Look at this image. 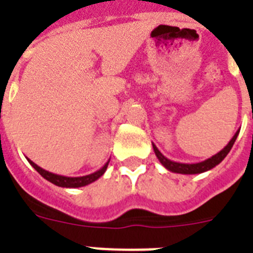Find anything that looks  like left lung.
Instances as JSON below:
<instances>
[{"label":"left lung","instance_id":"1","mask_svg":"<svg viewBox=\"0 0 253 253\" xmlns=\"http://www.w3.org/2000/svg\"><path fill=\"white\" fill-rule=\"evenodd\" d=\"M238 135H239V130L236 131L235 135L232 136V139L228 142V144L224 147L223 150L219 151L218 154H215L211 158L206 159L204 162L201 163H194V164H185V163H177V162H172V160H169L167 159L164 155L158 150V147L155 146L154 143H152V147H154L155 155H156V158L159 159V162L162 163L163 166L166 167L168 170L173 173H181V174H198V173H204L206 170H210L214 167H216L219 164L222 160H223L227 154L231 151L232 146H234V143H235L236 138H238Z\"/></svg>","mask_w":253,"mask_h":253}]
</instances>
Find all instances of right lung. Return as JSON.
Listing matches in <instances>:
<instances>
[{"label": "right lung", "mask_w": 253, "mask_h": 253, "mask_svg": "<svg viewBox=\"0 0 253 253\" xmlns=\"http://www.w3.org/2000/svg\"><path fill=\"white\" fill-rule=\"evenodd\" d=\"M27 160H29V163L34 167V169H35L37 172L41 173L42 177H44L47 181L52 182V184H55L56 186H61V188H81V186H85V185H89L91 184V182H94L95 180H98L99 177L102 176L103 173H105L107 166H109V162H110V160H107L106 164H105L102 168L98 169L97 172L86 174V176L67 177V176H60V174H55V173L52 172H48V170H45V169L37 166V164H35L34 162H31L30 159H27Z\"/></svg>", "instance_id": "right-lung-1"}]
</instances>
